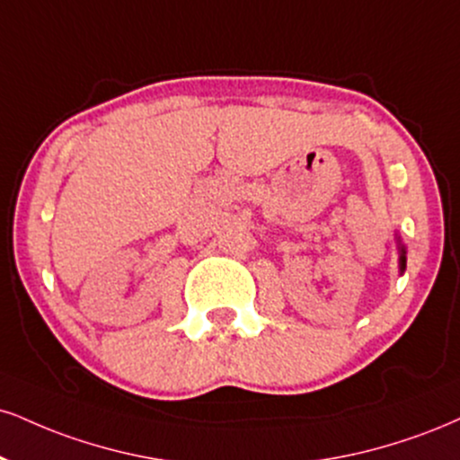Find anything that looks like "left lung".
Segmentation results:
<instances>
[{
  "instance_id": "left-lung-1",
  "label": "left lung",
  "mask_w": 460,
  "mask_h": 460,
  "mask_svg": "<svg viewBox=\"0 0 460 460\" xmlns=\"http://www.w3.org/2000/svg\"><path fill=\"white\" fill-rule=\"evenodd\" d=\"M401 270H405V251L401 252Z\"/></svg>"
}]
</instances>
